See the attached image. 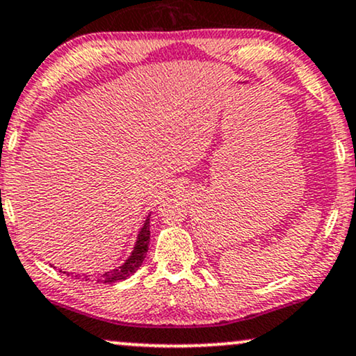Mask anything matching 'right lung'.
<instances>
[{"label":"right lung","instance_id":"add662e5","mask_svg":"<svg viewBox=\"0 0 356 356\" xmlns=\"http://www.w3.org/2000/svg\"><path fill=\"white\" fill-rule=\"evenodd\" d=\"M151 217V215H149ZM149 217L146 218L145 225H143L141 232H139L138 235V240H136V245H134V250L131 256H129L128 259H126V263L121 264L116 269H111V271H106L100 274V276H97V282H116V281H123V279L129 277L133 273H136L139 266L143 264V261L146 258V253H147V246H149V236H151V232H149ZM77 279H80V276H75ZM87 279L88 276H83Z\"/></svg>","mask_w":356,"mask_h":356}]
</instances>
